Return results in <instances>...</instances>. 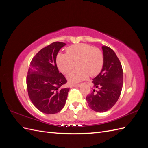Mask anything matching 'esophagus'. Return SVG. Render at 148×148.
<instances>
[{"instance_id": "34e87169", "label": "esophagus", "mask_w": 148, "mask_h": 148, "mask_svg": "<svg viewBox=\"0 0 148 148\" xmlns=\"http://www.w3.org/2000/svg\"><path fill=\"white\" fill-rule=\"evenodd\" d=\"M79 86V84H71V87Z\"/></svg>"}]
</instances>
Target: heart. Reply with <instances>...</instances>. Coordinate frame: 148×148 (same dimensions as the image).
<instances>
[{"mask_svg": "<svg viewBox=\"0 0 148 148\" xmlns=\"http://www.w3.org/2000/svg\"><path fill=\"white\" fill-rule=\"evenodd\" d=\"M67 54H58L56 64L62 73L67 74L77 65V68L67 75L71 83H76L86 79L88 76H95L102 71L103 55L101 50L86 44H78L69 46Z\"/></svg>", "mask_w": 148, "mask_h": 148, "instance_id": "heart-1", "label": "heart"}]
</instances>
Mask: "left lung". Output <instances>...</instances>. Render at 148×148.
Returning a JSON list of instances; mask_svg holds the SVG:
<instances>
[{
    "instance_id": "1",
    "label": "left lung",
    "mask_w": 148,
    "mask_h": 148,
    "mask_svg": "<svg viewBox=\"0 0 148 148\" xmlns=\"http://www.w3.org/2000/svg\"><path fill=\"white\" fill-rule=\"evenodd\" d=\"M103 65L101 72L92 81L97 90L86 97L93 111L103 112L112 108L118 101L123 87V69L118 56L109 47L102 46Z\"/></svg>"
}]
</instances>
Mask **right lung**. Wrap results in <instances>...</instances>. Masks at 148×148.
<instances>
[{
  "label": "right lung",
  "instance_id": "1",
  "mask_svg": "<svg viewBox=\"0 0 148 148\" xmlns=\"http://www.w3.org/2000/svg\"><path fill=\"white\" fill-rule=\"evenodd\" d=\"M65 43L55 42L40 49L30 62L27 76L29 98L36 108L46 114H55L64 108L69 88L59 72L56 58Z\"/></svg>",
  "mask_w": 148,
  "mask_h": 148
}]
</instances>
